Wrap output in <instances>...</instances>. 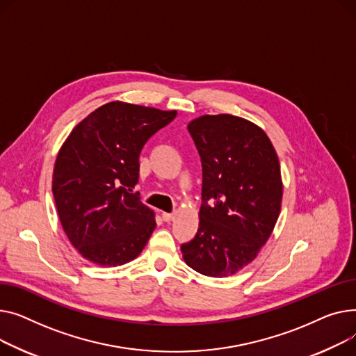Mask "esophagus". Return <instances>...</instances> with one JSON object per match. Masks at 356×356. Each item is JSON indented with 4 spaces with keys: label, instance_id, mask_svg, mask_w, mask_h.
Instances as JSON below:
<instances>
[{
    "label": "esophagus",
    "instance_id": "34e87169",
    "mask_svg": "<svg viewBox=\"0 0 356 356\" xmlns=\"http://www.w3.org/2000/svg\"><path fill=\"white\" fill-rule=\"evenodd\" d=\"M175 218V213H162V220L163 221H172Z\"/></svg>",
    "mask_w": 356,
    "mask_h": 356
}]
</instances>
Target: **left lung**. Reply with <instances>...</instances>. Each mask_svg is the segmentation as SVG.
<instances>
[{"mask_svg":"<svg viewBox=\"0 0 356 356\" xmlns=\"http://www.w3.org/2000/svg\"><path fill=\"white\" fill-rule=\"evenodd\" d=\"M202 165L195 237L181 245L198 273L225 277L252 263L276 225L283 185L277 154L254 123L204 115L188 124Z\"/></svg>","mask_w":356,"mask_h":356,"instance_id":"8db88e82","label":"left lung"}]
</instances>
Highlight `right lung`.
<instances>
[{
    "label": "right lung",
    "instance_id": "add662e5",
    "mask_svg": "<svg viewBox=\"0 0 356 356\" xmlns=\"http://www.w3.org/2000/svg\"><path fill=\"white\" fill-rule=\"evenodd\" d=\"M177 111L111 102L83 119L63 143L53 195L63 229L86 260L120 266L139 256L155 229L134 188L143 145Z\"/></svg>",
    "mask_w": 356,
    "mask_h": 356
}]
</instances>
